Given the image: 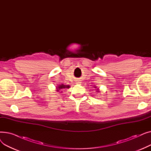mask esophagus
<instances>
[{
	"mask_svg": "<svg viewBox=\"0 0 151 151\" xmlns=\"http://www.w3.org/2000/svg\"><path fill=\"white\" fill-rule=\"evenodd\" d=\"M79 83H80V82H79V81H78V82H76V84H79Z\"/></svg>",
	"mask_w": 151,
	"mask_h": 151,
	"instance_id": "1",
	"label": "esophagus"
}]
</instances>
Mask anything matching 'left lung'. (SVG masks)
Here are the masks:
<instances>
[{"instance_id":"8db88e82","label":"left lung","mask_w":151,"mask_h":151,"mask_svg":"<svg viewBox=\"0 0 151 151\" xmlns=\"http://www.w3.org/2000/svg\"><path fill=\"white\" fill-rule=\"evenodd\" d=\"M94 88H97V87H96V86H95ZM97 92H100V91H99V89H97Z\"/></svg>"}]
</instances>
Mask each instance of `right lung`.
I'll return each mask as SVG.
<instances>
[{
  "label": "right lung",
  "instance_id": "add662e5",
  "mask_svg": "<svg viewBox=\"0 0 151 151\" xmlns=\"http://www.w3.org/2000/svg\"><path fill=\"white\" fill-rule=\"evenodd\" d=\"M70 88V86L69 85H64V84H60V85H59L57 88H56V91L58 92L60 91V90L62 89H68Z\"/></svg>",
  "mask_w": 151,
  "mask_h": 151
}]
</instances>
